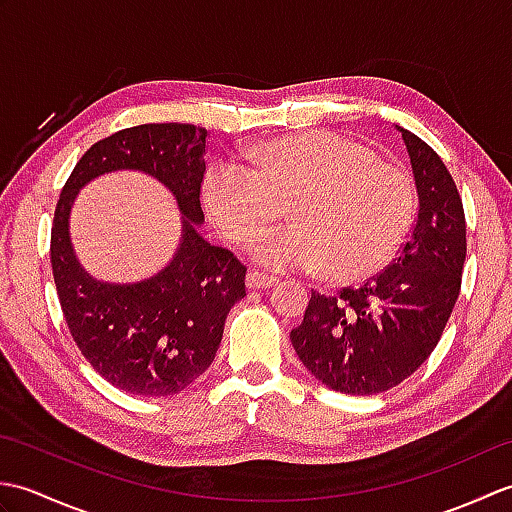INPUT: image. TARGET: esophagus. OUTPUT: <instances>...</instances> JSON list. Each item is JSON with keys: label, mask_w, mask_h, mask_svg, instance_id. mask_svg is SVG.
<instances>
[{"label": "esophagus", "mask_w": 512, "mask_h": 512, "mask_svg": "<svg viewBox=\"0 0 512 512\" xmlns=\"http://www.w3.org/2000/svg\"><path fill=\"white\" fill-rule=\"evenodd\" d=\"M277 277L275 275H268V273H259V270H248L246 275V286L253 288V290H262V288H273L277 284Z\"/></svg>", "instance_id": "obj_1"}]
</instances>
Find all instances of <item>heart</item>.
<instances>
[{"instance_id":"obj_1","label":"heart","mask_w":512,"mask_h":512,"mask_svg":"<svg viewBox=\"0 0 512 512\" xmlns=\"http://www.w3.org/2000/svg\"><path fill=\"white\" fill-rule=\"evenodd\" d=\"M202 200L231 244L264 233L288 204L290 226L255 239V259L277 270L325 268L336 284L380 273L416 215V187L405 169L323 129L253 147L246 169L215 162L204 176Z\"/></svg>"}]
</instances>
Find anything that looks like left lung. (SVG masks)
Masks as SVG:
<instances>
[{"label": "left lung", "mask_w": 512, "mask_h": 512, "mask_svg": "<svg viewBox=\"0 0 512 512\" xmlns=\"http://www.w3.org/2000/svg\"><path fill=\"white\" fill-rule=\"evenodd\" d=\"M398 129L418 191L409 242L361 288L334 297L312 292L290 332L308 372L350 396L383 394L416 372L436 350L462 286L466 220L458 187L436 151Z\"/></svg>", "instance_id": "left-lung-1"}]
</instances>
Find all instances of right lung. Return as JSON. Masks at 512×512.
Segmentation results:
<instances>
[{
	"label": "right lung",
	"instance_id": "right-lung-1",
	"mask_svg": "<svg viewBox=\"0 0 512 512\" xmlns=\"http://www.w3.org/2000/svg\"><path fill=\"white\" fill-rule=\"evenodd\" d=\"M209 132L189 123L127 127L94 143L65 180L50 235V262L65 323L96 372L134 396H171L213 363L226 314L246 295V266L211 246L195 226L206 173ZM138 168L167 183L185 213L183 244L172 264L132 287L92 280L75 262L67 215L85 181Z\"/></svg>",
	"mask_w": 512,
	"mask_h": 512
}]
</instances>
